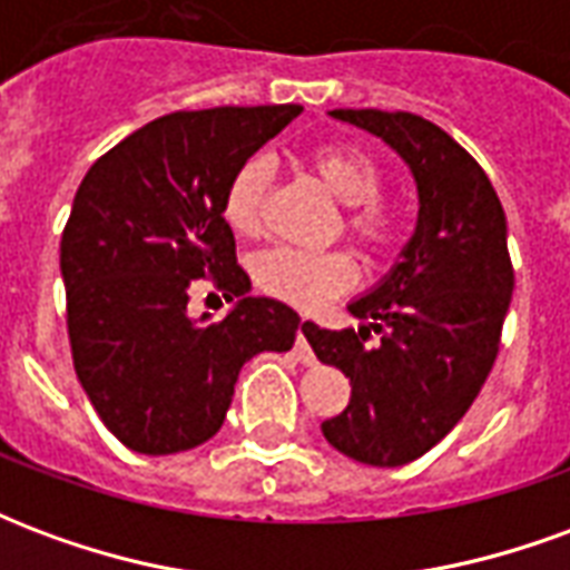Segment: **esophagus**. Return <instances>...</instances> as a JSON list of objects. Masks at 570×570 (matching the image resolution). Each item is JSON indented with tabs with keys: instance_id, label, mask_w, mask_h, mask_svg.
<instances>
[{
	"instance_id": "obj_1",
	"label": "esophagus",
	"mask_w": 570,
	"mask_h": 570,
	"mask_svg": "<svg viewBox=\"0 0 570 570\" xmlns=\"http://www.w3.org/2000/svg\"><path fill=\"white\" fill-rule=\"evenodd\" d=\"M311 330H314V323L302 317V323H298V333H296V354L298 360H305V363H314V351H311L308 345Z\"/></svg>"
}]
</instances>
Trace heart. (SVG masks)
Returning a JSON list of instances; mask_svg holds the SVG:
<instances>
[{"label":"heart","mask_w":570,"mask_h":570,"mask_svg":"<svg viewBox=\"0 0 570 570\" xmlns=\"http://www.w3.org/2000/svg\"><path fill=\"white\" fill-rule=\"evenodd\" d=\"M308 167L335 198L354 207L347 228L370 256H379L394 244L396 219L384 210L379 195L384 191V174L370 155L351 146H314L308 151ZM268 188V167L262 158H249L228 179L223 198L225 223L237 235H253L262 223V200ZM256 284L298 308H314L354 281V262L342 249H296L274 247L262 253L256 265Z\"/></svg>","instance_id":"heart-1"}]
</instances>
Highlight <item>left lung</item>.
Here are the masks:
<instances>
[{"mask_svg": "<svg viewBox=\"0 0 570 570\" xmlns=\"http://www.w3.org/2000/svg\"><path fill=\"white\" fill-rule=\"evenodd\" d=\"M387 142L419 191V223L379 284L351 298L357 330H321L314 354L351 379V403L323 421L326 442L360 464L403 466L473 406L498 357L513 296L507 216L489 176L433 121L412 112L333 109ZM370 332L383 338L366 346Z\"/></svg>", "mask_w": 570, "mask_h": 570, "instance_id": "8db88e82", "label": "left lung"}]
</instances>
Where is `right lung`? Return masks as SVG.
<instances>
[{"label":"right lung","mask_w":570,"mask_h":570,"mask_svg":"<svg viewBox=\"0 0 570 570\" xmlns=\"http://www.w3.org/2000/svg\"><path fill=\"white\" fill-rule=\"evenodd\" d=\"M302 106H219L155 118L81 179L60 240L72 363L116 440L140 454L188 452L223 428L240 366L289 351L302 317L249 296L223 216L228 179ZM213 273L236 305L187 314Z\"/></svg>","instance_id":"add662e5"}]
</instances>
